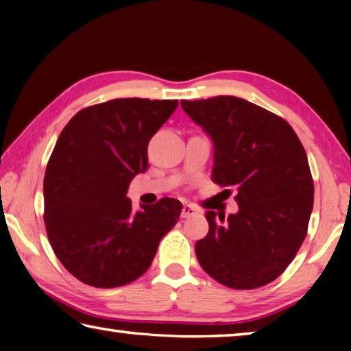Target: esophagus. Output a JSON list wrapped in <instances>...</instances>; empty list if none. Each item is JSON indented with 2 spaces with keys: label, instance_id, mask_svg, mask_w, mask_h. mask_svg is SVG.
Returning a JSON list of instances; mask_svg holds the SVG:
<instances>
[{
  "label": "esophagus",
  "instance_id": "esophagus-1",
  "mask_svg": "<svg viewBox=\"0 0 351 351\" xmlns=\"http://www.w3.org/2000/svg\"><path fill=\"white\" fill-rule=\"evenodd\" d=\"M197 213H198L197 207L192 206V204H184L182 210H181V217H182V218H190V217L197 215Z\"/></svg>",
  "mask_w": 351,
  "mask_h": 351
}]
</instances>
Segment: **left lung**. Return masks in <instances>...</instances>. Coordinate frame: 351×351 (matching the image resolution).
<instances>
[{
	"instance_id": "1",
	"label": "left lung",
	"mask_w": 351,
	"mask_h": 351,
	"mask_svg": "<svg viewBox=\"0 0 351 351\" xmlns=\"http://www.w3.org/2000/svg\"><path fill=\"white\" fill-rule=\"evenodd\" d=\"M213 142L212 181L237 187L239 212L207 210L195 245L201 268L224 287L254 289L282 274L304 243L314 184L305 148L285 119L234 96L181 100Z\"/></svg>"
}]
</instances>
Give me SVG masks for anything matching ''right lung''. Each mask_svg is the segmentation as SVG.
<instances>
[{"mask_svg":"<svg viewBox=\"0 0 351 351\" xmlns=\"http://www.w3.org/2000/svg\"><path fill=\"white\" fill-rule=\"evenodd\" d=\"M178 100L114 99L80 110L46 165L45 224L57 258L96 288L132 283L150 268L182 204L162 198L133 212L130 182L148 169L147 147Z\"/></svg>","mask_w":351,"mask_h":351,"instance_id":"add662e5","label":"right lung"}]
</instances>
